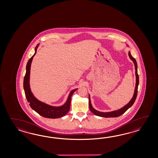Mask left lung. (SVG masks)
<instances>
[{
	"label": "left lung",
	"mask_w": 158,
	"mask_h": 158,
	"mask_svg": "<svg viewBox=\"0 0 158 158\" xmlns=\"http://www.w3.org/2000/svg\"><path fill=\"white\" fill-rule=\"evenodd\" d=\"M129 56L131 58V60H133L134 63V65H135V76H136V84H135V87L134 90V93L133 95V97L132 98L131 101L128 103V104L125 105L124 107L122 108L120 110H118L116 111H112V112H102L99 111H97L94 109V108L92 107L91 104L90 98V95L89 97V108L94 114L99 116L101 117H104V118H116L121 116V114H124L126 111L128 110L129 108L131 107L133 104H134V102L136 99L137 95L138 93V86L139 85V76L137 72V61L134 57H133L131 54V52H129Z\"/></svg>",
	"instance_id": "obj_1"
}]
</instances>
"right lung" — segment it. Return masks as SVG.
Here are the masks:
<instances>
[{"mask_svg": "<svg viewBox=\"0 0 158 158\" xmlns=\"http://www.w3.org/2000/svg\"><path fill=\"white\" fill-rule=\"evenodd\" d=\"M38 47V44L35 48V54L33 56L31 57L27 64V67H26L27 71L24 78V89L25 96L27 98V101L29 103L30 107L35 112H37L38 114H40V116H43L44 118H60L67 114L68 111H69L72 95L77 89H76L71 91L66 103L63 106L60 107L51 106L38 101L34 97L33 95L30 90L29 78H30L31 63L34 55L36 54Z\"/></svg>", "mask_w": 158, "mask_h": 158, "instance_id": "add662e5", "label": "right lung"}]
</instances>
